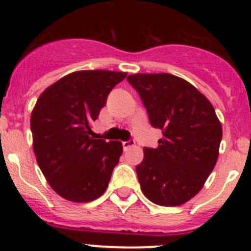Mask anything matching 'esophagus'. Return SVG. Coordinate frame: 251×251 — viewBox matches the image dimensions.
<instances>
[{"label":"esophagus","instance_id":"1","mask_svg":"<svg viewBox=\"0 0 251 251\" xmlns=\"http://www.w3.org/2000/svg\"><path fill=\"white\" fill-rule=\"evenodd\" d=\"M135 145H136V143H135V141H133V140L124 141V142H123V147H124V150H125V151H127L128 148L133 147V146H135Z\"/></svg>","mask_w":251,"mask_h":251}]
</instances>
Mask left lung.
I'll return each instance as SVG.
<instances>
[{"label":"left lung","mask_w":251,"mask_h":251,"mask_svg":"<svg viewBox=\"0 0 251 251\" xmlns=\"http://www.w3.org/2000/svg\"><path fill=\"white\" fill-rule=\"evenodd\" d=\"M127 81L140 94L151 125L163 132L157 148H143L136 167L141 190L155 205H182L198 195L217 162L222 126L215 108L174 75L135 74Z\"/></svg>","instance_id":"obj_1"}]
</instances>
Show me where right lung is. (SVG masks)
<instances>
[{"label":"right lung","instance_id":"right-lung-1","mask_svg":"<svg viewBox=\"0 0 251 251\" xmlns=\"http://www.w3.org/2000/svg\"><path fill=\"white\" fill-rule=\"evenodd\" d=\"M126 72L84 70L45 89L31 111L33 150L52 190L72 202H89L105 193L123 154L120 141L94 138L92 123Z\"/></svg>","mask_w":251,"mask_h":251}]
</instances>
